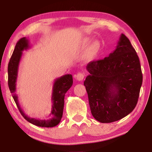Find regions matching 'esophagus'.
Returning a JSON list of instances; mask_svg holds the SVG:
<instances>
[{"instance_id": "34e87169", "label": "esophagus", "mask_w": 152, "mask_h": 152, "mask_svg": "<svg viewBox=\"0 0 152 152\" xmlns=\"http://www.w3.org/2000/svg\"><path fill=\"white\" fill-rule=\"evenodd\" d=\"M84 76H85V75H84V73H83V72H78V73L75 76V77L76 78L77 80L82 81L83 79L84 78Z\"/></svg>"}]
</instances>
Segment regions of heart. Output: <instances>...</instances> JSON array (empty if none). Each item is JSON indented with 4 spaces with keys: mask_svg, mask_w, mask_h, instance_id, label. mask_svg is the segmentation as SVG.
<instances>
[{
    "mask_svg": "<svg viewBox=\"0 0 152 152\" xmlns=\"http://www.w3.org/2000/svg\"><path fill=\"white\" fill-rule=\"evenodd\" d=\"M90 41H91L90 39H85L84 41V44L85 45H88L89 43H90ZM98 48H99V43H98V42H94V43H93V45H91V48H90V50H91V53H94V52H95L97 49H98Z\"/></svg>",
    "mask_w": 152,
    "mask_h": 152,
    "instance_id": "obj_1",
    "label": "heart"
}]
</instances>
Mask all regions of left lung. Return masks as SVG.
<instances>
[{"instance_id": "obj_1", "label": "left lung", "mask_w": 152, "mask_h": 152, "mask_svg": "<svg viewBox=\"0 0 152 152\" xmlns=\"http://www.w3.org/2000/svg\"><path fill=\"white\" fill-rule=\"evenodd\" d=\"M84 82L94 118L102 123L118 121L136 107L142 83L138 56L125 35L121 34L113 53L86 66Z\"/></svg>"}]
</instances>
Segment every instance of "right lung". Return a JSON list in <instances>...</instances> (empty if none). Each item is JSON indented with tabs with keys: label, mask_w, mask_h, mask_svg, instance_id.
I'll use <instances>...</instances> for the list:
<instances>
[{
	"label": "right lung",
	"mask_w": 152,
	"mask_h": 152,
	"mask_svg": "<svg viewBox=\"0 0 152 152\" xmlns=\"http://www.w3.org/2000/svg\"><path fill=\"white\" fill-rule=\"evenodd\" d=\"M30 48L29 41L26 37H23L16 43L15 48L12 54L11 59L8 64V86L14 100L17 106L20 113L27 121L32 124L41 126V127H53L57 126L61 121L63 115L64 97L67 91L72 86V75L67 74L65 75L57 78L55 80L52 93V108L49 115L46 118L37 119L29 117L24 113L18 102V95L16 94V85L18 77V66L21 59L23 51L26 50Z\"/></svg>",
	"instance_id": "obj_1"
}]
</instances>
